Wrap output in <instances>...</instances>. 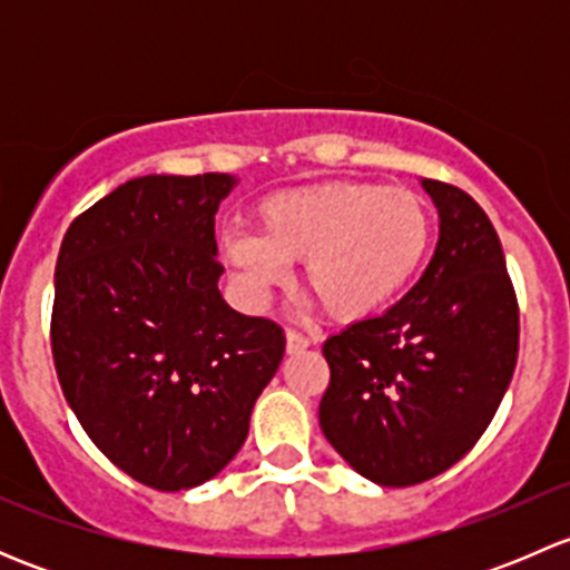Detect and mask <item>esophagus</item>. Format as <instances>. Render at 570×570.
<instances>
[{
	"label": "esophagus",
	"instance_id": "34e87169",
	"mask_svg": "<svg viewBox=\"0 0 570 570\" xmlns=\"http://www.w3.org/2000/svg\"><path fill=\"white\" fill-rule=\"evenodd\" d=\"M308 338L303 336V333H297V331H286V353L289 355H295V353H303V350L308 347Z\"/></svg>",
	"mask_w": 570,
	"mask_h": 570
}]
</instances>
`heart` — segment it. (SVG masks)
<instances>
[{
  "label": "heart",
  "instance_id": "heart-1",
  "mask_svg": "<svg viewBox=\"0 0 570 570\" xmlns=\"http://www.w3.org/2000/svg\"><path fill=\"white\" fill-rule=\"evenodd\" d=\"M433 245V212L407 187L325 181L264 198L250 234H226L223 256L264 297L303 264V286L336 322H364L407 289Z\"/></svg>",
  "mask_w": 570,
  "mask_h": 570
}]
</instances>
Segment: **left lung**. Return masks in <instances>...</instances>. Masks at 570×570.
<instances>
[{
	"label": "left lung",
	"mask_w": 570,
	"mask_h": 570,
	"mask_svg": "<svg viewBox=\"0 0 570 570\" xmlns=\"http://www.w3.org/2000/svg\"><path fill=\"white\" fill-rule=\"evenodd\" d=\"M439 245L381 317L322 344L320 428L361 476L405 488L441 474L491 424L519 358V303L502 243L471 195L422 178Z\"/></svg>",
	"instance_id": "obj_1"
}]
</instances>
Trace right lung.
I'll return each mask as SVG.
<instances>
[{"label":"right lung","instance_id":"right-lung-1","mask_svg":"<svg viewBox=\"0 0 570 570\" xmlns=\"http://www.w3.org/2000/svg\"><path fill=\"white\" fill-rule=\"evenodd\" d=\"M237 178L140 176L60 245L51 353L68 405L137 482L187 491L220 474L284 358V331L223 301L215 215Z\"/></svg>","mask_w":570,"mask_h":570}]
</instances>
